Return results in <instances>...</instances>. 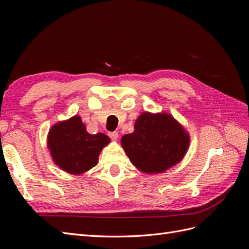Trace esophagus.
<instances>
[{"label":"esophagus","mask_w":249,"mask_h":249,"mask_svg":"<svg viewBox=\"0 0 249 249\" xmlns=\"http://www.w3.org/2000/svg\"><path fill=\"white\" fill-rule=\"evenodd\" d=\"M108 135L112 140H116L118 138V133L117 132H110Z\"/></svg>","instance_id":"1"}]
</instances>
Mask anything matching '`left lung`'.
<instances>
[{
    "instance_id": "8db88e82",
    "label": "left lung",
    "mask_w": 249,
    "mask_h": 249,
    "mask_svg": "<svg viewBox=\"0 0 249 249\" xmlns=\"http://www.w3.org/2000/svg\"><path fill=\"white\" fill-rule=\"evenodd\" d=\"M131 162L146 173H160L178 163L189 146V136L169 114L142 113L135 131L122 138Z\"/></svg>"
}]
</instances>
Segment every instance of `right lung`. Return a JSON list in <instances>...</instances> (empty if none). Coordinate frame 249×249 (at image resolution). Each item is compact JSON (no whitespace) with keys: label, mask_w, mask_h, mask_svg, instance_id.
Returning <instances> with one entry per match:
<instances>
[{"label":"right lung","mask_w":249,"mask_h":249,"mask_svg":"<svg viewBox=\"0 0 249 249\" xmlns=\"http://www.w3.org/2000/svg\"><path fill=\"white\" fill-rule=\"evenodd\" d=\"M110 142L103 133L89 134L79 116L52 127L48 147L58 166L71 175H81L97 164L102 148Z\"/></svg>","instance_id":"add662e5"}]
</instances>
